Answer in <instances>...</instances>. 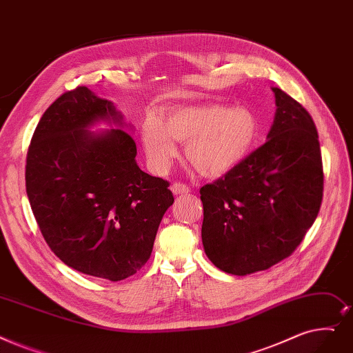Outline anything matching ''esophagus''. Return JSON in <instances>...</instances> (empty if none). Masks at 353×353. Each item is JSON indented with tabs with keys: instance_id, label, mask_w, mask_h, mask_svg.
I'll return each instance as SVG.
<instances>
[{
	"instance_id": "obj_1",
	"label": "esophagus",
	"mask_w": 353,
	"mask_h": 353,
	"mask_svg": "<svg viewBox=\"0 0 353 353\" xmlns=\"http://www.w3.org/2000/svg\"><path fill=\"white\" fill-rule=\"evenodd\" d=\"M172 192L174 194H188V193H190V189L186 185H183V183H173Z\"/></svg>"
}]
</instances>
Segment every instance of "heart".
I'll list each match as a JSON object with an SVG mask.
<instances>
[{"mask_svg":"<svg viewBox=\"0 0 353 353\" xmlns=\"http://www.w3.org/2000/svg\"><path fill=\"white\" fill-rule=\"evenodd\" d=\"M259 132L255 112L245 106L208 103L168 112L164 121L147 118L141 141L151 167L164 172L186 143L189 163L202 176L221 177L235 168L254 147Z\"/></svg>","mask_w":353,"mask_h":353,"instance_id":"1","label":"heart"}]
</instances>
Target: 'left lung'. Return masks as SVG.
Segmentation results:
<instances>
[{
    "label": "left lung",
    "mask_w": 353,
    "mask_h": 353,
    "mask_svg": "<svg viewBox=\"0 0 353 353\" xmlns=\"http://www.w3.org/2000/svg\"><path fill=\"white\" fill-rule=\"evenodd\" d=\"M271 89L277 110L265 144L201 189L205 252L214 267L234 275L287 258L316 221L323 196L314 122L285 92Z\"/></svg>",
    "instance_id": "1"
}]
</instances>
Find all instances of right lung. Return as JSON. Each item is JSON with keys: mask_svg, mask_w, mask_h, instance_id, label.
Listing matches in <instances>:
<instances>
[{"mask_svg": "<svg viewBox=\"0 0 353 353\" xmlns=\"http://www.w3.org/2000/svg\"><path fill=\"white\" fill-rule=\"evenodd\" d=\"M105 121L111 130L90 132ZM115 105L86 86L57 98L27 152L26 190L50 250L70 268L110 281L139 271L163 214L168 183L144 173Z\"/></svg>", "mask_w": 353, "mask_h": 353, "instance_id": "right-lung-1", "label": "right lung"}]
</instances>
